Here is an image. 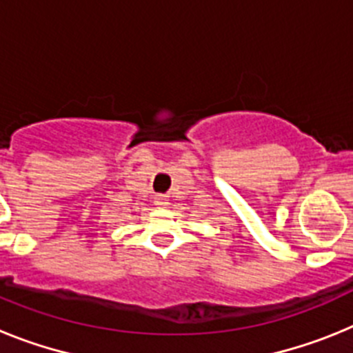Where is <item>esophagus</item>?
I'll list each match as a JSON object with an SVG mask.
<instances>
[{
	"label": "esophagus",
	"instance_id": "esophagus-1",
	"mask_svg": "<svg viewBox=\"0 0 353 353\" xmlns=\"http://www.w3.org/2000/svg\"><path fill=\"white\" fill-rule=\"evenodd\" d=\"M155 203H157L159 207H161V208H166V207H168V203H170V199H168V196L159 194L157 198H155Z\"/></svg>",
	"mask_w": 353,
	"mask_h": 353
}]
</instances>
